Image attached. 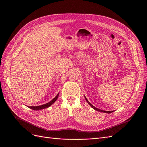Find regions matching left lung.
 Returning a JSON list of instances; mask_svg holds the SVG:
<instances>
[{
  "mask_svg": "<svg viewBox=\"0 0 147 147\" xmlns=\"http://www.w3.org/2000/svg\"><path fill=\"white\" fill-rule=\"evenodd\" d=\"M85 100H86V101H87V102L89 104V105H90V106H91V107L92 108H93L94 110H97V111H101V112H103V113H112V112H113L114 111H105V110H100V109H97V108H96V107H94V106H92L91 103L88 101V100L87 99V98L85 97Z\"/></svg>",
  "mask_w": 147,
  "mask_h": 147,
  "instance_id": "left-lung-1",
  "label": "left lung"
}]
</instances>
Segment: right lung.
Returning <instances> with one entry per match:
<instances>
[{
  "label": "right lung",
  "instance_id": "obj_1",
  "mask_svg": "<svg viewBox=\"0 0 147 147\" xmlns=\"http://www.w3.org/2000/svg\"><path fill=\"white\" fill-rule=\"evenodd\" d=\"M58 97H59V93L52 100H51L50 102L46 103V104L42 105H41V106H28V107L29 108L31 109L32 110H41V109H46V108H47V107H50L51 105H53V103L56 101Z\"/></svg>",
  "mask_w": 147,
  "mask_h": 147
}]
</instances>
